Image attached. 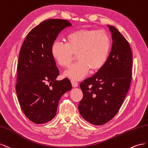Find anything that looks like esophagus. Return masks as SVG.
<instances>
[{"mask_svg":"<svg viewBox=\"0 0 148 148\" xmlns=\"http://www.w3.org/2000/svg\"><path fill=\"white\" fill-rule=\"evenodd\" d=\"M71 84H72V86H73V87H77L78 86V83L77 82H75V81H71Z\"/></svg>","mask_w":148,"mask_h":148,"instance_id":"1","label":"esophagus"}]
</instances>
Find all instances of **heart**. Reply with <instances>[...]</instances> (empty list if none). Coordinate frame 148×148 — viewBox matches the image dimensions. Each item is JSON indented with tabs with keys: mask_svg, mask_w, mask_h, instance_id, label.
<instances>
[{
	"mask_svg": "<svg viewBox=\"0 0 148 148\" xmlns=\"http://www.w3.org/2000/svg\"><path fill=\"white\" fill-rule=\"evenodd\" d=\"M66 43L56 41L51 48L53 59L64 67H69L74 54L79 60L67 70L64 77L73 81L83 79L90 69L98 71L106 62L110 51V37L104 31L81 29L71 32L65 38Z\"/></svg>",
	"mask_w": 148,
	"mask_h": 148,
	"instance_id": "obj_1",
	"label": "heart"
}]
</instances>
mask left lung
Returning <instances> with one entry per match:
<instances>
[{
	"label": "left lung",
	"instance_id": "left-lung-1",
	"mask_svg": "<svg viewBox=\"0 0 148 148\" xmlns=\"http://www.w3.org/2000/svg\"><path fill=\"white\" fill-rule=\"evenodd\" d=\"M112 36L111 51L105 64L93 76L80 84L83 98L79 111L84 120L102 125L119 112L132 80V53L129 43L118 29L107 25Z\"/></svg>",
	"mask_w": 148,
	"mask_h": 148
}]
</instances>
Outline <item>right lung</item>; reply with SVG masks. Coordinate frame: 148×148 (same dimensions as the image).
<instances>
[{
	"instance_id": "1",
	"label": "right lung",
	"mask_w": 148,
	"mask_h": 148,
	"mask_svg": "<svg viewBox=\"0 0 148 148\" xmlns=\"http://www.w3.org/2000/svg\"><path fill=\"white\" fill-rule=\"evenodd\" d=\"M71 25L66 20H45L28 33L21 47L16 95L25 116L35 123L54 119L61 96L72 88L68 79L56 80L60 71L51 53L59 33Z\"/></svg>"
}]
</instances>
